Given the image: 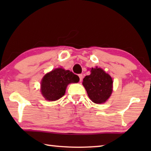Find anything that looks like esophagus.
<instances>
[{
  "label": "esophagus",
  "mask_w": 151,
  "mask_h": 151,
  "mask_svg": "<svg viewBox=\"0 0 151 151\" xmlns=\"http://www.w3.org/2000/svg\"><path fill=\"white\" fill-rule=\"evenodd\" d=\"M78 76H79V78H80V81L81 82L82 81H83V75H82V74H80V75H78Z\"/></svg>",
  "instance_id": "34e87169"
}]
</instances>
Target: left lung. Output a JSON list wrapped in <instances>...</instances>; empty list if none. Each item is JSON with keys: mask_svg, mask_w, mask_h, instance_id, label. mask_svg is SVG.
<instances>
[{"mask_svg": "<svg viewBox=\"0 0 151 151\" xmlns=\"http://www.w3.org/2000/svg\"><path fill=\"white\" fill-rule=\"evenodd\" d=\"M91 75L83 79V85L89 99L96 104L105 103L112 92V79L101 68H92Z\"/></svg>", "mask_w": 151, "mask_h": 151, "instance_id": "obj_1", "label": "left lung"}]
</instances>
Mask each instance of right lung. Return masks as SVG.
<instances>
[{"label": "right lung", "instance_id": "add662e5", "mask_svg": "<svg viewBox=\"0 0 151 151\" xmlns=\"http://www.w3.org/2000/svg\"><path fill=\"white\" fill-rule=\"evenodd\" d=\"M78 81V76L71 71L55 68L43 76L40 85L41 94L46 100L55 101L65 95L68 84Z\"/></svg>", "mask_w": 151, "mask_h": 151}]
</instances>
